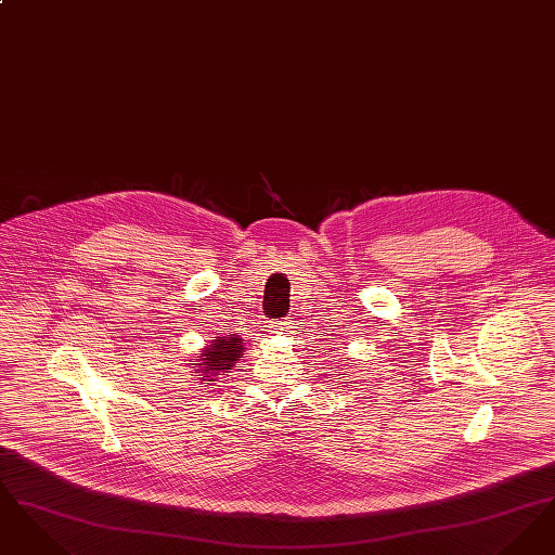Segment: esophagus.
Here are the masks:
<instances>
[{
    "mask_svg": "<svg viewBox=\"0 0 555 555\" xmlns=\"http://www.w3.org/2000/svg\"><path fill=\"white\" fill-rule=\"evenodd\" d=\"M289 328H293L289 320H276V322H272V324H270V333H274V335L289 333Z\"/></svg>",
    "mask_w": 555,
    "mask_h": 555,
    "instance_id": "esophagus-1",
    "label": "esophagus"
}]
</instances>
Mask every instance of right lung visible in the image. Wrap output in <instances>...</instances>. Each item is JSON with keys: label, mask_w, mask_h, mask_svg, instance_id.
<instances>
[{"label": "right lung", "mask_w": 555, "mask_h": 555, "mask_svg": "<svg viewBox=\"0 0 555 555\" xmlns=\"http://www.w3.org/2000/svg\"><path fill=\"white\" fill-rule=\"evenodd\" d=\"M243 351H245V345L238 335L214 337L210 345L204 347L199 356H195L191 364L193 376L199 378V383H206V387L216 385L218 378H224L229 376V372L237 369Z\"/></svg>", "instance_id": "add662e5"}]
</instances>
